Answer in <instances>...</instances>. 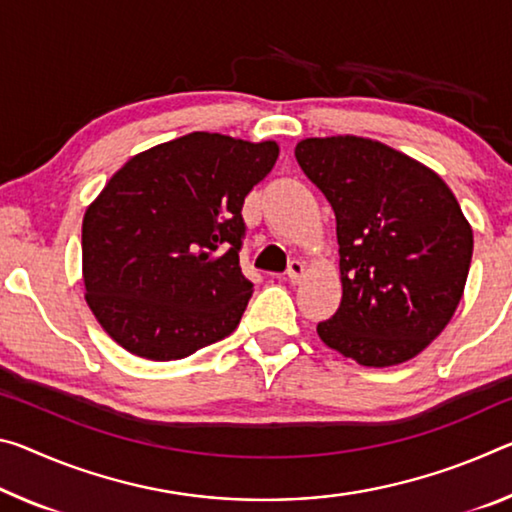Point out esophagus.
Wrapping results in <instances>:
<instances>
[{"instance_id":"obj_1","label":"esophagus","mask_w":512,"mask_h":512,"mask_svg":"<svg viewBox=\"0 0 512 512\" xmlns=\"http://www.w3.org/2000/svg\"><path fill=\"white\" fill-rule=\"evenodd\" d=\"M303 275H305V264L300 262V259H294V262H289L287 278L291 280V285H298V282L303 280Z\"/></svg>"}]
</instances>
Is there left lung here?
<instances>
[{"mask_svg":"<svg viewBox=\"0 0 512 512\" xmlns=\"http://www.w3.org/2000/svg\"><path fill=\"white\" fill-rule=\"evenodd\" d=\"M337 218L342 303L321 342L362 367L419 355L456 314L474 232L453 191L421 161L364 136L296 145Z\"/></svg>","mask_w":512,"mask_h":512,"instance_id":"obj_1","label":"left lung"}]
</instances>
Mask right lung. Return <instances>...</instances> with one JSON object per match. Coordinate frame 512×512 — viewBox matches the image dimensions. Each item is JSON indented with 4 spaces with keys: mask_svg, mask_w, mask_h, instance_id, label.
<instances>
[{
    "mask_svg": "<svg viewBox=\"0 0 512 512\" xmlns=\"http://www.w3.org/2000/svg\"><path fill=\"white\" fill-rule=\"evenodd\" d=\"M278 154L275 141L191 132L111 175L81 223V278L113 342L168 362L232 335L253 296L241 207Z\"/></svg>",
    "mask_w": 512,
    "mask_h": 512,
    "instance_id": "add662e5",
    "label": "right lung"
}]
</instances>
